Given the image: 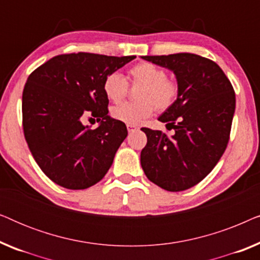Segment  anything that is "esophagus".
Here are the masks:
<instances>
[{
	"label": "esophagus",
	"instance_id": "obj_1",
	"mask_svg": "<svg viewBox=\"0 0 260 260\" xmlns=\"http://www.w3.org/2000/svg\"><path fill=\"white\" fill-rule=\"evenodd\" d=\"M126 127H127V131H129V133H133V131H136L138 129V126L134 125V124H126Z\"/></svg>",
	"mask_w": 260,
	"mask_h": 260
}]
</instances>
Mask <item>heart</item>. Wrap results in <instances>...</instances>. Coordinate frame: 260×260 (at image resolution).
Segmentation results:
<instances>
[{
  "mask_svg": "<svg viewBox=\"0 0 260 260\" xmlns=\"http://www.w3.org/2000/svg\"><path fill=\"white\" fill-rule=\"evenodd\" d=\"M129 79L133 85H142L137 92L136 103H123L111 110L115 119L125 124H140L154 112V106L159 111L169 109L179 97V84L167 77L165 69L151 62H140L129 70ZM127 81L122 74H108L103 84L106 98L118 103L127 93Z\"/></svg>",
  "mask_w": 260,
  "mask_h": 260,
  "instance_id": "b5f03b06",
  "label": "heart"
}]
</instances>
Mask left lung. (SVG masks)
I'll return each mask as SVG.
<instances>
[{
	"label": "left lung",
	"mask_w": 260,
	"mask_h": 260,
	"mask_svg": "<svg viewBox=\"0 0 260 260\" xmlns=\"http://www.w3.org/2000/svg\"><path fill=\"white\" fill-rule=\"evenodd\" d=\"M142 59L173 71L179 97L158 120L167 123L173 136L142 127L147 145L141 165L151 182L169 191L195 186L216 166L229 144L236 93L212 60L191 53L145 55Z\"/></svg>",
	"instance_id": "8db88e82"
}]
</instances>
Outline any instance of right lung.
Segmentation results:
<instances>
[{
  "label": "right lung",
  "instance_id": "obj_1",
  "mask_svg": "<svg viewBox=\"0 0 260 260\" xmlns=\"http://www.w3.org/2000/svg\"><path fill=\"white\" fill-rule=\"evenodd\" d=\"M136 56L93 53L56 55L30 73L22 93L24 138L42 172L67 189H86L111 167L127 136L126 125L110 117L103 84ZM84 116L97 119L95 129Z\"/></svg>",
  "mask_w": 260,
  "mask_h": 260
}]
</instances>
